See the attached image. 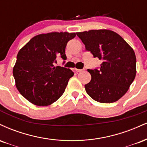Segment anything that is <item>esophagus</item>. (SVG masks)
Masks as SVG:
<instances>
[{
  "instance_id": "obj_1",
  "label": "esophagus",
  "mask_w": 147,
  "mask_h": 147,
  "mask_svg": "<svg viewBox=\"0 0 147 147\" xmlns=\"http://www.w3.org/2000/svg\"><path fill=\"white\" fill-rule=\"evenodd\" d=\"M75 70H76V71H77V72H81L82 71V69H75Z\"/></svg>"
}]
</instances>
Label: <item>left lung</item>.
Segmentation results:
<instances>
[{
    "label": "left lung",
    "instance_id": "obj_1",
    "mask_svg": "<svg viewBox=\"0 0 147 147\" xmlns=\"http://www.w3.org/2000/svg\"><path fill=\"white\" fill-rule=\"evenodd\" d=\"M76 34L86 50L102 61L98 69H88L91 80L84 85L86 92L101 103L118 100L135 79L136 57L134 49L111 30H89Z\"/></svg>",
    "mask_w": 147,
    "mask_h": 147
}]
</instances>
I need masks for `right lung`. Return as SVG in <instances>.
Here are the masks:
<instances>
[{
    "label": "right lung",
    "instance_id": "add662e5",
    "mask_svg": "<svg viewBox=\"0 0 147 147\" xmlns=\"http://www.w3.org/2000/svg\"><path fill=\"white\" fill-rule=\"evenodd\" d=\"M76 33L51 32L32 38L17 55L13 69L16 86L20 94L37 106H47L65 92L74 73L57 66V57L67 59L65 47Z\"/></svg>",
    "mask_w": 147,
    "mask_h": 147
}]
</instances>
